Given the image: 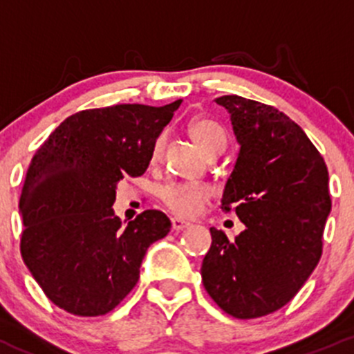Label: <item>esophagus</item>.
Listing matches in <instances>:
<instances>
[{
	"mask_svg": "<svg viewBox=\"0 0 354 354\" xmlns=\"http://www.w3.org/2000/svg\"><path fill=\"white\" fill-rule=\"evenodd\" d=\"M171 226H173L174 231H183V230H188L192 224L188 223V221L180 219V217H173V219H171Z\"/></svg>",
	"mask_w": 354,
	"mask_h": 354,
	"instance_id": "1",
	"label": "esophagus"
}]
</instances>
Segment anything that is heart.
<instances>
[{
  "mask_svg": "<svg viewBox=\"0 0 354 354\" xmlns=\"http://www.w3.org/2000/svg\"><path fill=\"white\" fill-rule=\"evenodd\" d=\"M188 133L194 138L195 144L198 145L203 154H209L214 149H224V131L217 123L207 118H197L188 124ZM164 137H159L154 140L152 145L151 157L152 160H157L162 154ZM210 197V190L202 185H190V183H169L160 190V200L164 205L174 214L180 216H194L202 209L203 203Z\"/></svg>",
  "mask_w": 354,
  "mask_h": 354,
  "instance_id": "1",
  "label": "heart"
}]
</instances>
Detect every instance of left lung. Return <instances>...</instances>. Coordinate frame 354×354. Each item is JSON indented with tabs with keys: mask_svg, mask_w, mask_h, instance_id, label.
Returning <instances> with one entry per match:
<instances>
[{
	"mask_svg": "<svg viewBox=\"0 0 354 354\" xmlns=\"http://www.w3.org/2000/svg\"><path fill=\"white\" fill-rule=\"evenodd\" d=\"M216 102L231 114L240 144L221 209H233L245 230L227 240L210 227L212 245L200 272L224 312L257 319L291 301L319 263L329 173L305 131L279 109L240 95Z\"/></svg>",
	"mask_w": 354,
	"mask_h": 354,
	"instance_id": "8db88e82",
	"label": "left lung"
}]
</instances>
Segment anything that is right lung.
I'll return each instance as SVG.
<instances>
[{"instance_id": "1", "label": "right lung", "mask_w": 354, "mask_h": 354, "mask_svg": "<svg viewBox=\"0 0 354 354\" xmlns=\"http://www.w3.org/2000/svg\"><path fill=\"white\" fill-rule=\"evenodd\" d=\"M180 104L80 111L32 157L20 195V252L46 296L68 313L116 308L137 284L149 246L169 233L160 210L123 227L113 203L123 178L145 173L154 140Z\"/></svg>"}]
</instances>
